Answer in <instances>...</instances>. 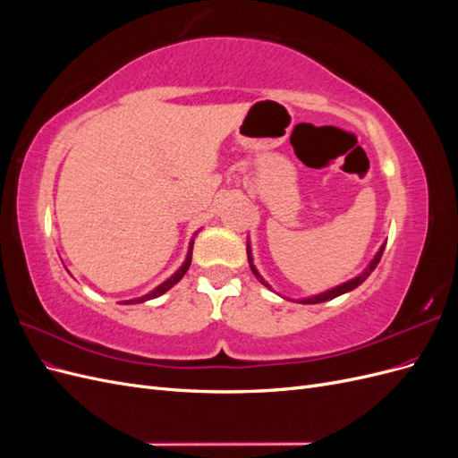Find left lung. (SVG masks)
<instances>
[{"mask_svg":"<svg viewBox=\"0 0 458 458\" xmlns=\"http://www.w3.org/2000/svg\"><path fill=\"white\" fill-rule=\"evenodd\" d=\"M384 248H386V244H382L380 246V250L377 252V256H374V259L369 263V267L361 273V275H357L355 279H352V281H348V283H344V284H340V286H335V288H330V290H327V293H321V294H317V296H311V298H306V300H300L301 303H321V301H327V300H332V298H336V296H340V294H345V293H350V290H353V288H357L359 284H361L367 276L377 269V266H378V261H380V258H382V254H384ZM246 254H248V263H250V269H252V273L256 275V279L261 283V284H266L267 288H271L266 281H263V276L258 273V269H256V266H254V259H252V250H250V244L246 246Z\"/></svg>","mask_w":458,"mask_h":458,"instance_id":"1","label":"left lung"}]
</instances>
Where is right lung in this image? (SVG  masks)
Here are the masks:
<instances>
[{
	"label": "right lung",
	"instance_id": "1",
	"mask_svg": "<svg viewBox=\"0 0 458 458\" xmlns=\"http://www.w3.org/2000/svg\"><path fill=\"white\" fill-rule=\"evenodd\" d=\"M192 244H195V241H191V244H189V252H187V258H185V263L182 267H179L168 281H164L160 286H157L155 290H152V293H148V294H145V296H141V298H133V300H126L123 303H143V301H147V300H152V298H158V296H162L164 293H168V290L175 284V283H179L183 279V275L187 273V269H189V266H191V259H192Z\"/></svg>",
	"mask_w": 458,
	"mask_h": 458
}]
</instances>
